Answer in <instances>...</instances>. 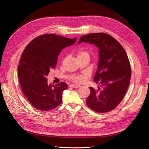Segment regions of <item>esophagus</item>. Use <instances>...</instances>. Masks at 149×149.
Returning a JSON list of instances; mask_svg holds the SVG:
<instances>
[{
	"mask_svg": "<svg viewBox=\"0 0 149 149\" xmlns=\"http://www.w3.org/2000/svg\"><path fill=\"white\" fill-rule=\"evenodd\" d=\"M71 87L73 88H79L81 87L80 85H78V84H73L71 85Z\"/></svg>",
	"mask_w": 149,
	"mask_h": 149,
	"instance_id": "esophagus-1",
	"label": "esophagus"
}]
</instances>
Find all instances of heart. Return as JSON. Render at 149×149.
<instances>
[{"label": "heart", "instance_id": "1", "mask_svg": "<svg viewBox=\"0 0 149 149\" xmlns=\"http://www.w3.org/2000/svg\"><path fill=\"white\" fill-rule=\"evenodd\" d=\"M84 56H89V53L86 50V49L83 48H81L78 51L77 58H81V57H84ZM84 79V75H78L76 76L74 78H73V80L74 82L76 83H81L83 82Z\"/></svg>", "mask_w": 149, "mask_h": 149}]
</instances>
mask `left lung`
I'll return each mask as SVG.
<instances>
[{
    "mask_svg": "<svg viewBox=\"0 0 149 149\" xmlns=\"http://www.w3.org/2000/svg\"><path fill=\"white\" fill-rule=\"evenodd\" d=\"M81 42L94 44L99 49V61L94 81L100 83L101 89L90 87L87 106L93 111L104 113L113 110L123 100L131 77L130 62L125 49L117 40L105 33L82 36Z\"/></svg>",
    "mask_w": 149,
    "mask_h": 149,
    "instance_id": "obj_1",
    "label": "left lung"
}]
</instances>
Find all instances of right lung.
I'll use <instances>...</instances> for the list:
<instances>
[{
  "label": "right lung",
  "instance_id": "right-lung-1",
  "mask_svg": "<svg viewBox=\"0 0 149 149\" xmlns=\"http://www.w3.org/2000/svg\"><path fill=\"white\" fill-rule=\"evenodd\" d=\"M76 40L44 34L31 40L25 48L18 67V76L24 95L36 109L50 111L61 103L63 92L68 84L61 82L53 87L47 83V76L55 68L61 51L74 44Z\"/></svg>",
  "mask_w": 149,
  "mask_h": 149
}]
</instances>
